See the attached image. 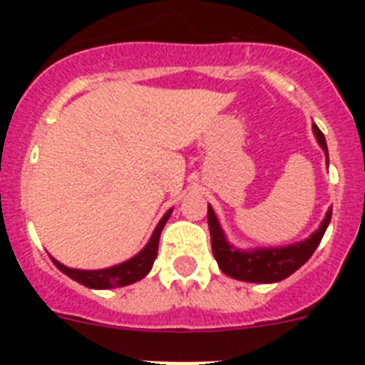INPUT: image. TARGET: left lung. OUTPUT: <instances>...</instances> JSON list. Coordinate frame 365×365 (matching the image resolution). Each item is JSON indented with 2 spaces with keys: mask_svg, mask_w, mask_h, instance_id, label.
Instances as JSON below:
<instances>
[{
  "mask_svg": "<svg viewBox=\"0 0 365 365\" xmlns=\"http://www.w3.org/2000/svg\"><path fill=\"white\" fill-rule=\"evenodd\" d=\"M312 132H314L320 148L324 149V153L328 157V145H326V138H324L322 130L317 125H312ZM329 220H331V210H328L318 231H314L309 239L301 240L297 244H289V246H282V248H257L244 252V250H237L227 242L216 214L212 210V206H208V227H210L214 257H216L220 269L227 277L242 280V282L271 284L280 282L284 278H288L289 274H294L314 254V250L318 248V244L328 229Z\"/></svg>",
  "mask_w": 365,
  "mask_h": 365,
  "instance_id": "left-lung-1",
  "label": "left lung"
}]
</instances>
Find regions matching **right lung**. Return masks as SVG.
Instances as JSON below:
<instances>
[{"label": "right lung", "instance_id": "right-lung-1", "mask_svg": "<svg viewBox=\"0 0 365 365\" xmlns=\"http://www.w3.org/2000/svg\"><path fill=\"white\" fill-rule=\"evenodd\" d=\"M170 214L172 210H168L165 216L160 217V222L157 223V227H155L149 242L145 244V248H143L140 254L134 255V257H130V259L119 263V265L108 267V269H98V271H83V269H70V267L62 265V263L54 259V257H51V259H53L54 265L58 267L64 274H68L71 280H76V282L83 284V286H87V288L108 289L121 288V286L134 284L138 282V280H142V278L151 271L155 257H157V250H159L160 231H163V227H165L166 222H168Z\"/></svg>", "mask_w": 365, "mask_h": 365}]
</instances>
